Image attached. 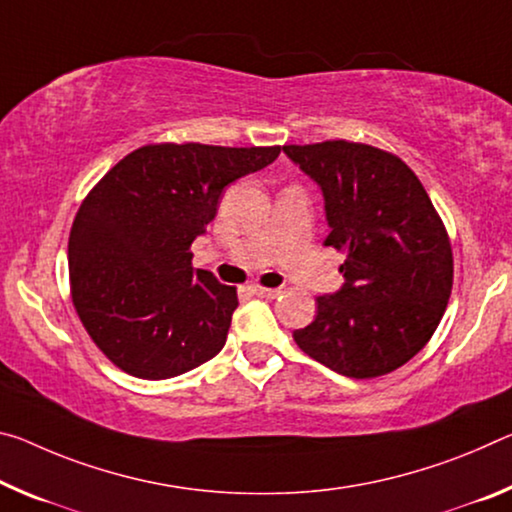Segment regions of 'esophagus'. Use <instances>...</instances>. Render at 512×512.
I'll list each match as a JSON object with an SVG mask.
<instances>
[{
  "label": "esophagus",
  "instance_id": "1",
  "mask_svg": "<svg viewBox=\"0 0 512 512\" xmlns=\"http://www.w3.org/2000/svg\"><path fill=\"white\" fill-rule=\"evenodd\" d=\"M250 291L259 298H275L280 294V289H271V287H262V285H250Z\"/></svg>",
  "mask_w": 512,
  "mask_h": 512
}]
</instances>
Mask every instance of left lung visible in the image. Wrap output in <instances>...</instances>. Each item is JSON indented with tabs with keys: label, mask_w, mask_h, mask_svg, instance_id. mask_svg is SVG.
Listing matches in <instances>:
<instances>
[{
	"label": "left lung",
	"mask_w": 512,
	"mask_h": 512,
	"mask_svg": "<svg viewBox=\"0 0 512 512\" xmlns=\"http://www.w3.org/2000/svg\"><path fill=\"white\" fill-rule=\"evenodd\" d=\"M321 186L346 285L316 298V319L294 332L303 353L348 378L392 373L428 344L453 287L449 232L394 152L367 143L285 145Z\"/></svg>",
	"instance_id": "obj_1"
}]
</instances>
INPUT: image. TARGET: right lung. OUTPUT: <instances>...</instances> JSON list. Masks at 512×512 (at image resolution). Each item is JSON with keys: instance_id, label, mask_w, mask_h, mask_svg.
Returning a JSON list of instances; mask_svg holds the SVG:
<instances>
[{"instance_id": "add662e5", "label": "right lung", "mask_w": 512, "mask_h": 512, "mask_svg": "<svg viewBox=\"0 0 512 512\" xmlns=\"http://www.w3.org/2000/svg\"><path fill=\"white\" fill-rule=\"evenodd\" d=\"M278 154L280 145L150 143L88 191L68 241L70 296L118 369L166 380L221 351L237 287L193 271L191 243L216 216L225 186Z\"/></svg>"}]
</instances>
